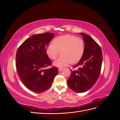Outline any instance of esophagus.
<instances>
[{"instance_id": "obj_1", "label": "esophagus", "mask_w": 120, "mask_h": 120, "mask_svg": "<svg viewBox=\"0 0 120 120\" xmlns=\"http://www.w3.org/2000/svg\"><path fill=\"white\" fill-rule=\"evenodd\" d=\"M63 70V68H59V71H62V70Z\"/></svg>"}]
</instances>
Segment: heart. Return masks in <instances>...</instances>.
<instances>
[{"instance_id": "b5f03b06", "label": "heart", "mask_w": 120, "mask_h": 120, "mask_svg": "<svg viewBox=\"0 0 120 120\" xmlns=\"http://www.w3.org/2000/svg\"><path fill=\"white\" fill-rule=\"evenodd\" d=\"M84 48V43L81 38L67 34L54 38L52 44L47 46L46 52L52 60H56L61 54V56L54 61L53 64L57 67H62L70 63L78 62L83 55Z\"/></svg>"}]
</instances>
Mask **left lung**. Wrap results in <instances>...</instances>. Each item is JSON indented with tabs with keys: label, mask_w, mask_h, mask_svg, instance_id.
Instances as JSON below:
<instances>
[{
	"label": "left lung",
	"mask_w": 120,
	"mask_h": 120,
	"mask_svg": "<svg viewBox=\"0 0 120 120\" xmlns=\"http://www.w3.org/2000/svg\"><path fill=\"white\" fill-rule=\"evenodd\" d=\"M85 43L84 52L79 62L74 66H81L71 71L67 81L68 86L78 93L90 90L98 80L100 74L103 56L101 49L94 39L85 33H79Z\"/></svg>",
	"instance_id": "obj_1"
}]
</instances>
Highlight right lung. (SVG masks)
I'll list each match as a JSON object with an SVG mask.
<instances>
[{"label": "right lung", "instance_id": "obj_1", "mask_svg": "<svg viewBox=\"0 0 120 120\" xmlns=\"http://www.w3.org/2000/svg\"><path fill=\"white\" fill-rule=\"evenodd\" d=\"M54 37V34L50 32L34 34L25 40L17 50L18 75L24 85L34 93L48 90L59 72L56 67L45 70L52 64L46 48Z\"/></svg>", "mask_w": 120, "mask_h": 120}]
</instances>
